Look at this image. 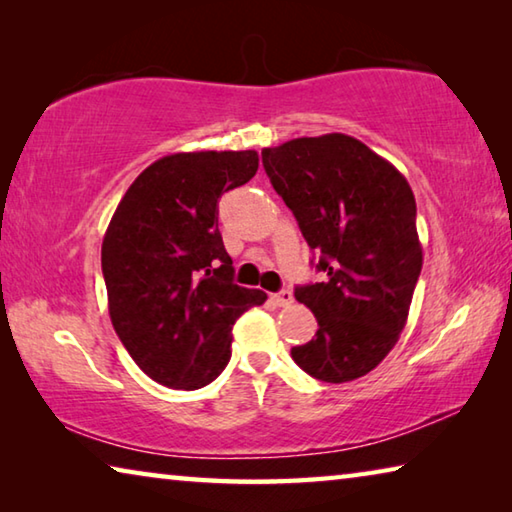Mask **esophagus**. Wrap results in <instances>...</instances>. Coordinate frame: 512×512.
<instances>
[{
  "label": "esophagus",
  "mask_w": 512,
  "mask_h": 512,
  "mask_svg": "<svg viewBox=\"0 0 512 512\" xmlns=\"http://www.w3.org/2000/svg\"><path fill=\"white\" fill-rule=\"evenodd\" d=\"M271 300L275 302L277 307H287V305H291V302H293V293L289 289H282V291L273 293Z\"/></svg>",
  "instance_id": "1"
}]
</instances>
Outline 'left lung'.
Segmentation results:
<instances>
[{
	"label": "left lung",
	"instance_id": "8db88e82",
	"mask_svg": "<svg viewBox=\"0 0 512 512\" xmlns=\"http://www.w3.org/2000/svg\"><path fill=\"white\" fill-rule=\"evenodd\" d=\"M262 162L325 273L323 282L296 287L318 329L291 357L327 384L368 375L400 339L422 271L411 187L391 162L343 133L264 149Z\"/></svg>",
	"mask_w": 512,
	"mask_h": 512
}]
</instances>
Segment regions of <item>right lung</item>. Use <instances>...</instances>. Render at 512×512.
Here are the masks:
<instances>
[{
	"instance_id": "1",
	"label": "right lung",
	"mask_w": 512,
	"mask_h": 512,
	"mask_svg": "<svg viewBox=\"0 0 512 512\" xmlns=\"http://www.w3.org/2000/svg\"><path fill=\"white\" fill-rule=\"evenodd\" d=\"M257 151L173 153L121 198L101 246L112 327L153 381L196 391L230 361L232 325L266 293L232 282L219 198L257 173Z\"/></svg>"
}]
</instances>
